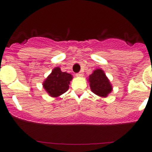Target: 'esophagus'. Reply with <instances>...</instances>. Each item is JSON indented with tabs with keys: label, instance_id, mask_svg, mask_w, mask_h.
I'll return each mask as SVG.
<instances>
[{
	"label": "esophagus",
	"instance_id": "1",
	"mask_svg": "<svg viewBox=\"0 0 152 152\" xmlns=\"http://www.w3.org/2000/svg\"><path fill=\"white\" fill-rule=\"evenodd\" d=\"M76 76H77V77H83V76H84V74H83L82 72H79V73L76 74Z\"/></svg>",
	"mask_w": 152,
	"mask_h": 152
}]
</instances>
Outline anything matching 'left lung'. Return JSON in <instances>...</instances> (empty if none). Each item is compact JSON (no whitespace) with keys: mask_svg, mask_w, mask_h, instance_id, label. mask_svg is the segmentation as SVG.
<instances>
[{"mask_svg":"<svg viewBox=\"0 0 152 152\" xmlns=\"http://www.w3.org/2000/svg\"><path fill=\"white\" fill-rule=\"evenodd\" d=\"M88 80L92 92L98 96L106 97L112 91V85L102 69L94 70L89 76Z\"/></svg>","mask_w":152,"mask_h":152,"instance_id":"1","label":"left lung"}]
</instances>
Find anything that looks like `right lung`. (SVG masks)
Segmentation results:
<instances>
[{
    "label": "right lung",
    "instance_id": "obj_1",
    "mask_svg": "<svg viewBox=\"0 0 152 152\" xmlns=\"http://www.w3.org/2000/svg\"><path fill=\"white\" fill-rule=\"evenodd\" d=\"M72 78L73 77L72 75L67 72H62L61 68L56 67L44 80L42 85L49 96L57 97L68 91L70 81Z\"/></svg>",
    "mask_w": 152,
    "mask_h": 152
}]
</instances>
